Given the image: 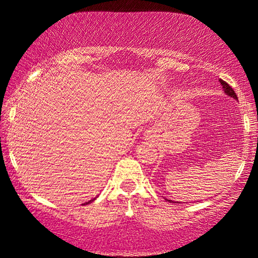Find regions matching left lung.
I'll list each match as a JSON object with an SVG mask.
<instances>
[{"mask_svg": "<svg viewBox=\"0 0 258 258\" xmlns=\"http://www.w3.org/2000/svg\"><path fill=\"white\" fill-rule=\"evenodd\" d=\"M220 83L222 84V87H223V89H224V93L228 95V96H230V97H232V98H235V100H238L237 98V95L235 94V91H234V89H232V88L229 86V84L225 82V81H223V80H220ZM167 201H169V202H171L170 200H167Z\"/></svg>", "mask_w": 258, "mask_h": 258, "instance_id": "left-lung-1", "label": "left lung"}]
</instances>
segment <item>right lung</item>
Segmentation results:
<instances>
[{"mask_svg":"<svg viewBox=\"0 0 258 258\" xmlns=\"http://www.w3.org/2000/svg\"><path fill=\"white\" fill-rule=\"evenodd\" d=\"M94 200H95V199H94ZM94 200H90V201H89V202H87V203H84V204H89V203H91V202H93V201H94Z\"/></svg>","mask_w":258,"mask_h":258,"instance_id":"1","label":"right lung"}]
</instances>
